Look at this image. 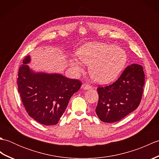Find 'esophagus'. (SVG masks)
<instances>
[{
	"mask_svg": "<svg viewBox=\"0 0 159 159\" xmlns=\"http://www.w3.org/2000/svg\"><path fill=\"white\" fill-rule=\"evenodd\" d=\"M82 87L84 89H89L92 88V86L89 85V84L87 83H83L82 85Z\"/></svg>",
	"mask_w": 159,
	"mask_h": 159,
	"instance_id": "34e87169",
	"label": "esophagus"
}]
</instances>
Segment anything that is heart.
Returning <instances> with one entry per match:
<instances>
[{
    "label": "heart",
    "mask_w": 159,
    "mask_h": 159,
    "mask_svg": "<svg viewBox=\"0 0 159 159\" xmlns=\"http://www.w3.org/2000/svg\"><path fill=\"white\" fill-rule=\"evenodd\" d=\"M80 61L90 66L91 76L96 82L107 84L113 81L123 70L127 61L126 53L120 47L104 43H89L77 51ZM74 68L80 70V64L73 63Z\"/></svg>",
    "instance_id": "b5f03b06"
}]
</instances>
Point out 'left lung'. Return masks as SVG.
<instances>
[{
  "label": "left lung",
  "mask_w": 159,
  "mask_h": 159,
  "mask_svg": "<svg viewBox=\"0 0 159 159\" xmlns=\"http://www.w3.org/2000/svg\"><path fill=\"white\" fill-rule=\"evenodd\" d=\"M145 84L143 67L139 64L127 66L116 81L107 86H99V99L96 113L107 123L116 122L139 107Z\"/></svg>",
  "instance_id": "1"
}]
</instances>
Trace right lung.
I'll return each instance as SVG.
<instances>
[{
	"label": "right lung",
	"mask_w": 159,
	"mask_h": 159,
	"mask_svg": "<svg viewBox=\"0 0 159 159\" xmlns=\"http://www.w3.org/2000/svg\"><path fill=\"white\" fill-rule=\"evenodd\" d=\"M29 61V56L23 59L17 80L23 105L29 116L39 123L46 126L55 125L82 83L60 74H35L26 65Z\"/></svg>",
	"instance_id": "add662e5"
}]
</instances>
